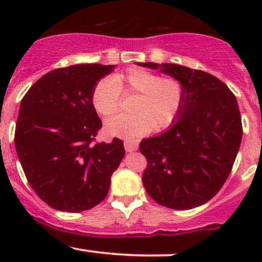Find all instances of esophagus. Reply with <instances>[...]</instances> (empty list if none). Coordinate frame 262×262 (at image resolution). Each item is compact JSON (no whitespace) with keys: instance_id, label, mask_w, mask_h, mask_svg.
<instances>
[{"instance_id":"34e87169","label":"esophagus","mask_w":262,"mask_h":262,"mask_svg":"<svg viewBox=\"0 0 262 262\" xmlns=\"http://www.w3.org/2000/svg\"><path fill=\"white\" fill-rule=\"evenodd\" d=\"M124 149H125V151H128V152L135 151V150L138 149V141L132 140V139H125L124 140Z\"/></svg>"}]
</instances>
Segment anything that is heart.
<instances>
[{"mask_svg":"<svg viewBox=\"0 0 262 262\" xmlns=\"http://www.w3.org/2000/svg\"><path fill=\"white\" fill-rule=\"evenodd\" d=\"M122 92L135 93L130 114H117L104 123L111 137L135 138L152 128L170 127L181 112L185 90L175 77H161L143 68H130L114 77H103L92 90L91 101L96 112L111 116L118 110Z\"/></svg>","mask_w":262,"mask_h":262,"instance_id":"b5f03b06","label":"heart"}]
</instances>
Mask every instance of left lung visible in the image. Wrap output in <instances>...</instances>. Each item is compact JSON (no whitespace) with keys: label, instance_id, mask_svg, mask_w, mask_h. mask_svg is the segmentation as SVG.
<instances>
[{"label":"left lung","instance_id":"1","mask_svg":"<svg viewBox=\"0 0 262 262\" xmlns=\"http://www.w3.org/2000/svg\"><path fill=\"white\" fill-rule=\"evenodd\" d=\"M180 80L181 112L165 133L141 140L146 158L143 183L155 202L191 209L212 200L227 181L243 137L234 93L223 81L176 64L137 62Z\"/></svg>","mask_w":262,"mask_h":262}]
</instances>
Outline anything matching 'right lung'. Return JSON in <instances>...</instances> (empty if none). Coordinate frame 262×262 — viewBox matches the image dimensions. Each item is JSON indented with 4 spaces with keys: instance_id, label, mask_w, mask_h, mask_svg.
<instances>
[{
    "instance_id": "right-lung-1",
    "label": "right lung",
    "mask_w": 262,
    "mask_h": 262,
    "mask_svg": "<svg viewBox=\"0 0 262 262\" xmlns=\"http://www.w3.org/2000/svg\"><path fill=\"white\" fill-rule=\"evenodd\" d=\"M114 65L79 64L41 76L22 98L14 145L27 180L48 206L82 212L104 200L123 141L93 143L102 122L91 95Z\"/></svg>"
}]
</instances>
